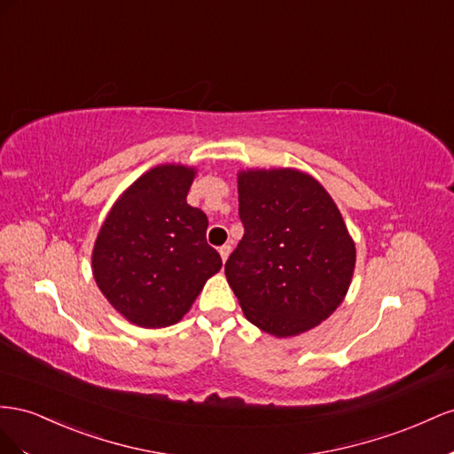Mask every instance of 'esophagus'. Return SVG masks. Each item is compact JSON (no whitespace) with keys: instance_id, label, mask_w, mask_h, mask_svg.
Here are the masks:
<instances>
[{"instance_id":"34e87169","label":"esophagus","mask_w":454,"mask_h":454,"mask_svg":"<svg viewBox=\"0 0 454 454\" xmlns=\"http://www.w3.org/2000/svg\"><path fill=\"white\" fill-rule=\"evenodd\" d=\"M230 251H231V247L230 245H223V247L218 249V253H220V258H223V262H226L228 261V256H230Z\"/></svg>"}]
</instances>
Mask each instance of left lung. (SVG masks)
Masks as SVG:
<instances>
[{"mask_svg": "<svg viewBox=\"0 0 454 454\" xmlns=\"http://www.w3.org/2000/svg\"><path fill=\"white\" fill-rule=\"evenodd\" d=\"M245 228L224 274L253 325L278 339L317 327L344 301L356 243L319 180L299 169L238 173Z\"/></svg>", "mask_w": 454, "mask_h": 454, "instance_id": "8db88e82", "label": "left lung"}]
</instances>
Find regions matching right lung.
Instances as JSON below:
<instances>
[{"instance_id": "obj_1", "label": "right lung", "mask_w": 454, "mask_h": 454, "mask_svg": "<svg viewBox=\"0 0 454 454\" xmlns=\"http://www.w3.org/2000/svg\"><path fill=\"white\" fill-rule=\"evenodd\" d=\"M196 167L165 163L140 175L112 205L93 247V276L115 312L145 329L183 319L223 268L207 245V215L186 201Z\"/></svg>"}]
</instances>
